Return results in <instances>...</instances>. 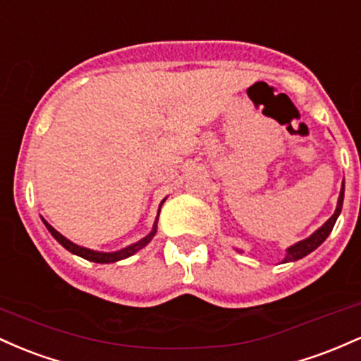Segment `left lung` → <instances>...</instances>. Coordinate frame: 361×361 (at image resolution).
Masks as SVG:
<instances>
[{
	"label": "left lung",
	"instance_id": "obj_1",
	"mask_svg": "<svg viewBox=\"0 0 361 361\" xmlns=\"http://www.w3.org/2000/svg\"><path fill=\"white\" fill-rule=\"evenodd\" d=\"M343 200H344V180H343V185H341V192H339V197H338V206H336V212H334L333 216H331L329 220H327L326 224L321 226V228L315 230V232L312 233L310 237L303 238V240L297 242V244L288 247V249H286V256H285V259H283V262L298 261V259L305 257L307 254H310L312 250L317 249V247L321 245L327 237H329V233L333 232V226L336 224V220H338L339 213H341Z\"/></svg>",
	"mask_w": 361,
	"mask_h": 361
}]
</instances>
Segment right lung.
<instances>
[{
	"instance_id": "add662e5",
	"label": "right lung",
	"mask_w": 361,
	"mask_h": 361,
	"mask_svg": "<svg viewBox=\"0 0 361 361\" xmlns=\"http://www.w3.org/2000/svg\"><path fill=\"white\" fill-rule=\"evenodd\" d=\"M161 204H164V201H161ZM161 204H160V206H161ZM159 213H160V209H159ZM42 221H44V225H46V228L51 232L52 237H54L56 240H58L59 244L64 247V249L70 250L71 254H76V256L87 259V261H92V262H100V264H109V262H116V261H121V259H126V257H129V256H133V254H136L137 250L143 249V247L147 245L148 242L152 240L153 237H155V233H157V221H159V216H157L155 225H153L152 232H149V233L147 235V237H143V238H141V240H137L136 244L124 247V249H121V250H116V252H99V250H92V249H87V247H80V245L73 244L71 240H68L66 237H63V235H61V233L58 232V230L52 228V226H51L49 224H47V221L44 220V218H42Z\"/></svg>"
}]
</instances>
